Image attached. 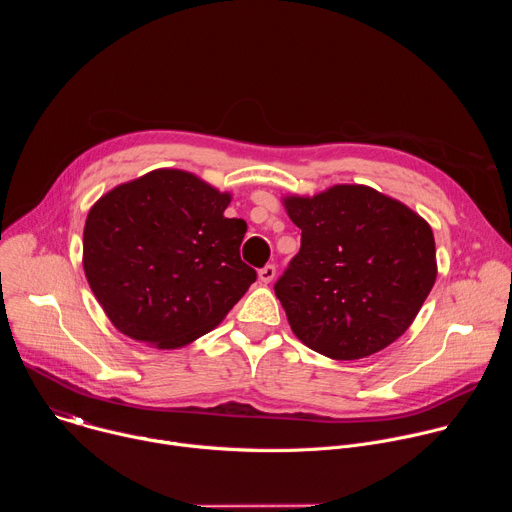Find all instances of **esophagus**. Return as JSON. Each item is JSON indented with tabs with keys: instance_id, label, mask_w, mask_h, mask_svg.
Instances as JSON below:
<instances>
[{
	"instance_id": "esophagus-1",
	"label": "esophagus",
	"mask_w": 512,
	"mask_h": 512,
	"mask_svg": "<svg viewBox=\"0 0 512 512\" xmlns=\"http://www.w3.org/2000/svg\"><path fill=\"white\" fill-rule=\"evenodd\" d=\"M275 277V267L273 265H265L263 269H259V279L261 283H271Z\"/></svg>"
}]
</instances>
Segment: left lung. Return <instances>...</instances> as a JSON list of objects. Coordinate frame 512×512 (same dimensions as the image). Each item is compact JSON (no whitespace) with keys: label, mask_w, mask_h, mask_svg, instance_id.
<instances>
[{"label":"left lung","mask_w":512,"mask_h":512,"mask_svg":"<svg viewBox=\"0 0 512 512\" xmlns=\"http://www.w3.org/2000/svg\"><path fill=\"white\" fill-rule=\"evenodd\" d=\"M283 206L302 229L300 253L275 283L291 332L334 360L371 356L405 334L437 277L425 218L362 184L289 194Z\"/></svg>","instance_id":"8db88e82"}]
</instances>
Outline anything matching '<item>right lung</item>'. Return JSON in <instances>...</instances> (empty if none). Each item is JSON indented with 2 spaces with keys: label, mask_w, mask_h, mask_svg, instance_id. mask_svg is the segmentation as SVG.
Masks as SVG:
<instances>
[{
  "label": "right lung",
  "mask_w": 512,
  "mask_h": 512,
  "mask_svg": "<svg viewBox=\"0 0 512 512\" xmlns=\"http://www.w3.org/2000/svg\"><path fill=\"white\" fill-rule=\"evenodd\" d=\"M231 194L160 168L119 184L89 210L83 267L97 302L125 336L160 350L216 328L257 279L239 247Z\"/></svg>",
  "instance_id": "1"
}]
</instances>
